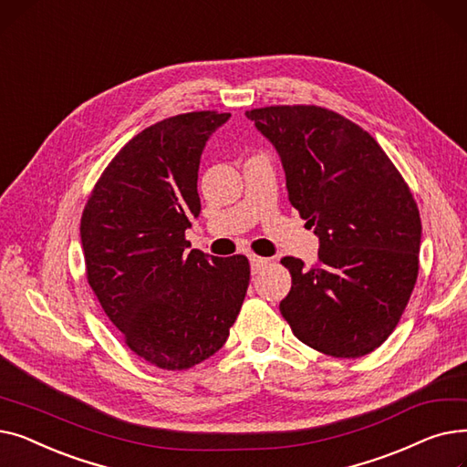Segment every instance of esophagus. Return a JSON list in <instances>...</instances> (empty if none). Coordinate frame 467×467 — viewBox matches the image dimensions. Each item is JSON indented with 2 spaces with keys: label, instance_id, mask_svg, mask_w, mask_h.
<instances>
[{
  "label": "esophagus",
  "instance_id": "34e87169",
  "mask_svg": "<svg viewBox=\"0 0 467 467\" xmlns=\"http://www.w3.org/2000/svg\"><path fill=\"white\" fill-rule=\"evenodd\" d=\"M271 263V259L268 257H259V255H250V265H252V273L254 275H257L261 268L265 266V265H268Z\"/></svg>",
  "mask_w": 467,
  "mask_h": 467
}]
</instances>
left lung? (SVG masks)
<instances>
[{"label":"left lung","instance_id":"1","mask_svg":"<svg viewBox=\"0 0 467 467\" xmlns=\"http://www.w3.org/2000/svg\"><path fill=\"white\" fill-rule=\"evenodd\" d=\"M280 155L291 206L314 227V266L284 257L291 289L280 312L306 347L333 358L371 354L396 329L419 276V206L377 140L320 106L246 111Z\"/></svg>","mask_w":467,"mask_h":467}]
</instances>
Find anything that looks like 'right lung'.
<instances>
[{
  "label": "right lung",
  "mask_w": 467,
  "mask_h": 467,
  "mask_svg": "<svg viewBox=\"0 0 467 467\" xmlns=\"http://www.w3.org/2000/svg\"><path fill=\"white\" fill-rule=\"evenodd\" d=\"M231 113L192 111L136 134L96 182L81 217L87 280L125 345L183 371L225 345L250 284L244 255L187 250L208 138Z\"/></svg>",
  "instance_id": "right-lung-1"
}]
</instances>
